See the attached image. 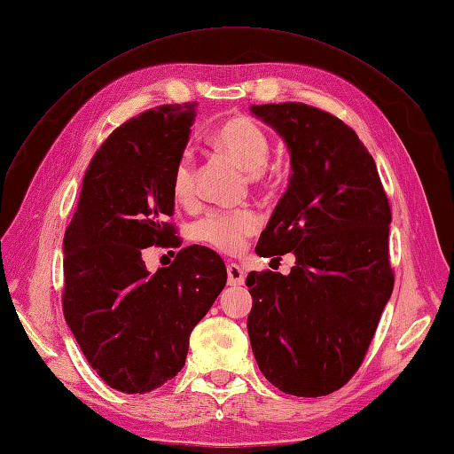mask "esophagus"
<instances>
[{"mask_svg":"<svg viewBox=\"0 0 454 454\" xmlns=\"http://www.w3.org/2000/svg\"><path fill=\"white\" fill-rule=\"evenodd\" d=\"M227 282H229V286H242L244 284V270L237 263L227 265Z\"/></svg>","mask_w":454,"mask_h":454,"instance_id":"esophagus-1","label":"esophagus"}]
</instances>
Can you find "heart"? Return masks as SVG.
Returning a JSON list of instances; mask_svg holds the SVG:
<instances>
[{"label":"heart","mask_w":454,"mask_h":454,"mask_svg":"<svg viewBox=\"0 0 454 454\" xmlns=\"http://www.w3.org/2000/svg\"><path fill=\"white\" fill-rule=\"evenodd\" d=\"M210 144L235 160L240 168L250 172V180L263 177V167L270 155L267 132L246 115L225 119L212 136ZM172 195L177 202L189 204L195 199V164L193 157L184 153L172 172ZM261 227V215L254 208L215 210L206 215L197 227L199 239L210 248L229 255L240 254L246 240Z\"/></svg>","instance_id":"1"}]
</instances>
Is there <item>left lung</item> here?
<instances>
[{
    "label": "left lung",
    "mask_w": 454,
    "mask_h": 454,
    "mask_svg": "<svg viewBox=\"0 0 454 454\" xmlns=\"http://www.w3.org/2000/svg\"><path fill=\"white\" fill-rule=\"evenodd\" d=\"M290 149L292 176L255 252L295 265L250 272L248 335L265 379L327 395L364 362L394 290L390 206L373 157L345 122L299 102L252 106Z\"/></svg>",
    "instance_id": "left-lung-1"
}]
</instances>
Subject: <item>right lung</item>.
Instances as JSON below:
<instances>
[{
    "instance_id": "1",
    "label": "right lung",
    "mask_w": 454,
    "mask_h": 454,
    "mask_svg": "<svg viewBox=\"0 0 454 454\" xmlns=\"http://www.w3.org/2000/svg\"><path fill=\"white\" fill-rule=\"evenodd\" d=\"M197 102L160 106L127 121L96 151L64 235L62 309L81 352L119 392H151L180 373L189 335L227 282L204 246L180 250L151 274L149 246L177 248L172 172Z\"/></svg>"
}]
</instances>
